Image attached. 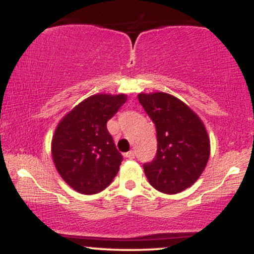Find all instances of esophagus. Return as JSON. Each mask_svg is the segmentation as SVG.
I'll return each instance as SVG.
<instances>
[{
	"label": "esophagus",
	"instance_id": "esophagus-1",
	"mask_svg": "<svg viewBox=\"0 0 254 254\" xmlns=\"http://www.w3.org/2000/svg\"><path fill=\"white\" fill-rule=\"evenodd\" d=\"M125 157H127V159H130V160L135 159V151H133V150L127 151V153L125 154Z\"/></svg>",
	"mask_w": 254,
	"mask_h": 254
}]
</instances>
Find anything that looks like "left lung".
Returning a JSON list of instances; mask_svg holds the SVG:
<instances>
[{"instance_id":"8db88e82","label":"left lung","mask_w":254,"mask_h":254,"mask_svg":"<svg viewBox=\"0 0 254 254\" xmlns=\"http://www.w3.org/2000/svg\"><path fill=\"white\" fill-rule=\"evenodd\" d=\"M139 104L156 127L157 153L145 164L148 182L157 191L179 193L203 173L210 156V138L190 106L164 92L139 93Z\"/></svg>"}]
</instances>
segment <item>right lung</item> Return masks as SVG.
Masks as SVG:
<instances>
[{
  "label": "right lung",
  "mask_w": 254,
  "mask_h": 254,
  "mask_svg": "<svg viewBox=\"0 0 254 254\" xmlns=\"http://www.w3.org/2000/svg\"><path fill=\"white\" fill-rule=\"evenodd\" d=\"M127 94L90 95L61 119L51 141L55 167L72 190L95 194L117 176L123 156L106 123L125 104Z\"/></svg>",
  "instance_id": "obj_1"
}]
</instances>
